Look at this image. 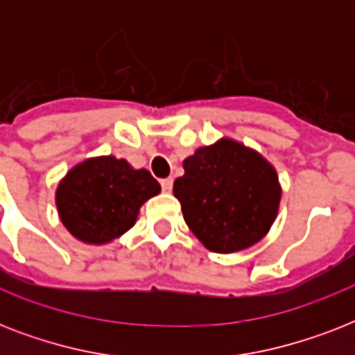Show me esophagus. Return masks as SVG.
I'll return each instance as SVG.
<instances>
[{
    "mask_svg": "<svg viewBox=\"0 0 355 355\" xmlns=\"http://www.w3.org/2000/svg\"><path fill=\"white\" fill-rule=\"evenodd\" d=\"M162 189L166 191V193H171V189H173V178H164L162 180Z\"/></svg>",
    "mask_w": 355,
    "mask_h": 355,
    "instance_id": "esophagus-1",
    "label": "esophagus"
}]
</instances>
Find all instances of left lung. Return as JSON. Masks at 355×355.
I'll list each match as a JSON object with an SVG mask.
<instances>
[{"mask_svg":"<svg viewBox=\"0 0 355 355\" xmlns=\"http://www.w3.org/2000/svg\"><path fill=\"white\" fill-rule=\"evenodd\" d=\"M173 184L189 230L208 250L232 254L269 234L280 210L278 173L263 155L232 138H219L182 162Z\"/></svg>","mask_w":355,"mask_h":355,"instance_id":"left-lung-1","label":"left lung"}]
</instances>
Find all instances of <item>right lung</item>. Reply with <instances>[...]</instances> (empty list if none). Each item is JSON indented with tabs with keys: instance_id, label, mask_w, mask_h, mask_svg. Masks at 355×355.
Returning <instances> with one entry per match:
<instances>
[{
	"instance_id": "right-lung-1",
	"label": "right lung",
	"mask_w": 355,
	"mask_h": 355,
	"mask_svg": "<svg viewBox=\"0 0 355 355\" xmlns=\"http://www.w3.org/2000/svg\"><path fill=\"white\" fill-rule=\"evenodd\" d=\"M160 191L147 169L103 155L75 164L60 178L55 205L58 219L75 239L99 247L128 232L139 208Z\"/></svg>"
}]
</instances>
